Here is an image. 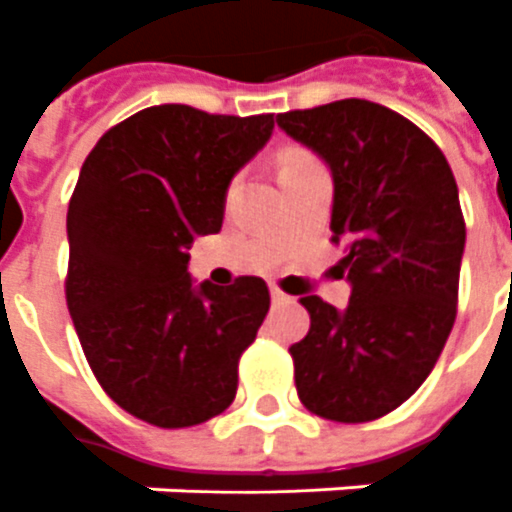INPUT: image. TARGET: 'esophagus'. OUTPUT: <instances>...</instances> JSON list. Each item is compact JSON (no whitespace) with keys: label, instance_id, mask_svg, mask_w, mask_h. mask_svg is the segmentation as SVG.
<instances>
[{"label":"esophagus","instance_id":"obj_1","mask_svg":"<svg viewBox=\"0 0 512 512\" xmlns=\"http://www.w3.org/2000/svg\"><path fill=\"white\" fill-rule=\"evenodd\" d=\"M270 297H273V303H278V306H281V303H289V300H292V297L286 295V292H281L278 286H273V289H270Z\"/></svg>","mask_w":512,"mask_h":512}]
</instances>
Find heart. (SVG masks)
Listing matches in <instances>:
<instances>
[{
  "mask_svg": "<svg viewBox=\"0 0 512 512\" xmlns=\"http://www.w3.org/2000/svg\"><path fill=\"white\" fill-rule=\"evenodd\" d=\"M314 162L317 159L311 157L308 151H303V148H286L278 157V168H281V173H292V170L306 168V165H314Z\"/></svg>",
  "mask_w": 512,
  "mask_h": 512,
  "instance_id": "heart-1",
  "label": "heart"
}]
</instances>
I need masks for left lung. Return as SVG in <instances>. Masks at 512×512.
Instances as JSON below:
<instances>
[{"mask_svg":"<svg viewBox=\"0 0 512 512\" xmlns=\"http://www.w3.org/2000/svg\"><path fill=\"white\" fill-rule=\"evenodd\" d=\"M333 173V242L353 295L344 311L322 297L300 303L306 339L289 347L297 397L344 424L372 422L433 372L458 314L466 223L447 157L400 112L342 99L278 115Z\"/></svg>","mask_w":512,"mask_h":512,"instance_id":"1","label":"left lung"}]
</instances>
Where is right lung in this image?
<instances>
[{
    "label": "right lung",
    "mask_w": 512,
    "mask_h": 512,
    "mask_svg": "<svg viewBox=\"0 0 512 512\" xmlns=\"http://www.w3.org/2000/svg\"><path fill=\"white\" fill-rule=\"evenodd\" d=\"M273 115L187 104L134 112L101 134L68 204L65 300L101 389L154 427H192L237 397V366L262 328L256 275L192 286L195 237L223 226L234 173L273 134Z\"/></svg>",
    "instance_id": "obj_1"
}]
</instances>
